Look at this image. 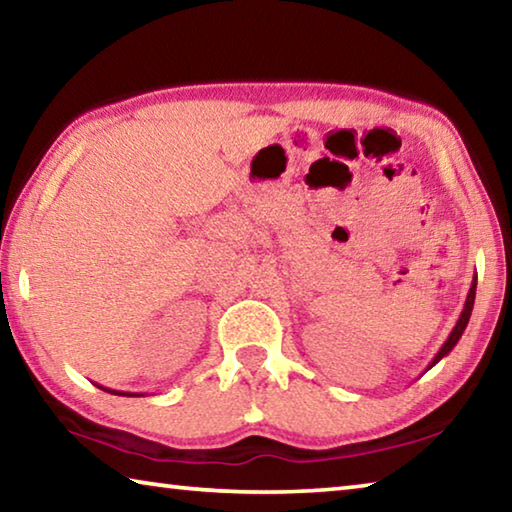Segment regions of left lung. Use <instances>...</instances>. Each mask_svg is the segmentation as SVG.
I'll use <instances>...</instances> for the list:
<instances>
[{"instance_id":"obj_1","label":"left lung","mask_w":512,"mask_h":512,"mask_svg":"<svg viewBox=\"0 0 512 512\" xmlns=\"http://www.w3.org/2000/svg\"><path fill=\"white\" fill-rule=\"evenodd\" d=\"M474 296H476V277L472 280V287H470V291H467V298H465V305H463V311H461V316H458V320H456V325H454V329L452 332H449V336H447V341L443 343V348L438 350V354L436 357L431 359V363L427 366V370L429 368H433L436 366V363L443 359V357H447L449 352L454 350V345L461 341V336H463V332H465V327H467V323H470V316H472V307H474Z\"/></svg>"}]
</instances>
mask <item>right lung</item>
I'll return each instance as SVG.
<instances>
[{"label": "right lung", "instance_id": "obj_1", "mask_svg": "<svg viewBox=\"0 0 512 512\" xmlns=\"http://www.w3.org/2000/svg\"><path fill=\"white\" fill-rule=\"evenodd\" d=\"M99 386V384H97ZM101 391H106V393H112V395H124V397H140L137 393H121V391H110V388H103V386H99Z\"/></svg>", "mask_w": 512, "mask_h": 512}]
</instances>
